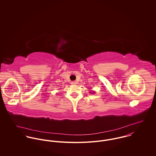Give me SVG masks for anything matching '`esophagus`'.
<instances>
[{
    "label": "esophagus",
    "instance_id": "34e87169",
    "mask_svg": "<svg viewBox=\"0 0 156 156\" xmlns=\"http://www.w3.org/2000/svg\"><path fill=\"white\" fill-rule=\"evenodd\" d=\"M71 85H76V82H74V81H73V82H71Z\"/></svg>",
    "mask_w": 156,
    "mask_h": 156
}]
</instances>
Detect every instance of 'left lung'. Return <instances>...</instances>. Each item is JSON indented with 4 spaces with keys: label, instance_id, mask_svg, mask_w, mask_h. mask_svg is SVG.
Here are the masks:
<instances>
[{
    "label": "left lung",
    "instance_id": "left-lung-1",
    "mask_svg": "<svg viewBox=\"0 0 156 156\" xmlns=\"http://www.w3.org/2000/svg\"><path fill=\"white\" fill-rule=\"evenodd\" d=\"M91 93H92V92H91ZM92 93H93V92H92Z\"/></svg>",
    "mask_w": 156,
    "mask_h": 156
}]
</instances>
